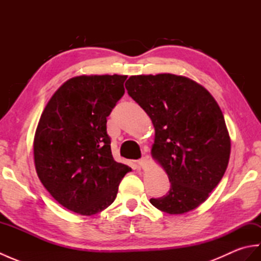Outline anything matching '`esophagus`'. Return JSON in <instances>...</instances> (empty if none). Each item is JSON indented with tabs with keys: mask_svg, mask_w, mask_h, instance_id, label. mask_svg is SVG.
<instances>
[{
	"mask_svg": "<svg viewBox=\"0 0 261 261\" xmlns=\"http://www.w3.org/2000/svg\"><path fill=\"white\" fill-rule=\"evenodd\" d=\"M148 156H145V157H142L141 159H139V160H138V165H139L140 166V167L141 168H146L147 167V166H148V164H149V162H148Z\"/></svg>",
	"mask_w": 261,
	"mask_h": 261,
	"instance_id": "esophagus-1",
	"label": "esophagus"
}]
</instances>
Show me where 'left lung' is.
I'll return each mask as SVG.
<instances>
[{"instance_id":"8db88e82","label":"left lung","mask_w":261,"mask_h":261,"mask_svg":"<svg viewBox=\"0 0 261 261\" xmlns=\"http://www.w3.org/2000/svg\"><path fill=\"white\" fill-rule=\"evenodd\" d=\"M125 88L152 121L151 156L170 181L168 193L150 203L168 214L196 208L229 164L231 140L219 104L198 83L174 74L131 76Z\"/></svg>"}]
</instances>
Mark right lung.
<instances>
[{"mask_svg": "<svg viewBox=\"0 0 261 261\" xmlns=\"http://www.w3.org/2000/svg\"><path fill=\"white\" fill-rule=\"evenodd\" d=\"M125 75H82L49 99L33 139L39 179L64 207L94 215L110 206L129 166L111 152L107 118L123 96Z\"/></svg>", "mask_w": 261, "mask_h": 261, "instance_id": "1", "label": "right lung"}]
</instances>
